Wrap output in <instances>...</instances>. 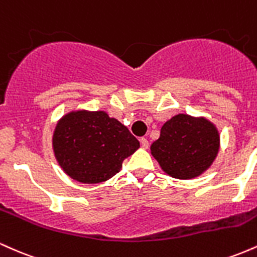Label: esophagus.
Segmentation results:
<instances>
[{"mask_svg": "<svg viewBox=\"0 0 257 257\" xmlns=\"http://www.w3.org/2000/svg\"><path fill=\"white\" fill-rule=\"evenodd\" d=\"M140 143H141V146H143V149H147V147H149V141H147V139L141 138Z\"/></svg>", "mask_w": 257, "mask_h": 257, "instance_id": "34e87169", "label": "esophagus"}]
</instances>
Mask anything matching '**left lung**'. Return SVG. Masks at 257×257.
<instances>
[{
  "mask_svg": "<svg viewBox=\"0 0 257 257\" xmlns=\"http://www.w3.org/2000/svg\"><path fill=\"white\" fill-rule=\"evenodd\" d=\"M220 150L219 131L204 117L179 113L164 123L151 155L162 170L175 179L188 180L206 172Z\"/></svg>",
  "mask_w": 257,
  "mask_h": 257,
  "instance_id": "left-lung-1",
  "label": "left lung"
}]
</instances>
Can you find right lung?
Returning a JSON list of instances; mask_svg holds the SVG:
<instances>
[{"instance_id": "1", "label": "right lung", "mask_w": 257, "mask_h": 257, "mask_svg": "<svg viewBox=\"0 0 257 257\" xmlns=\"http://www.w3.org/2000/svg\"><path fill=\"white\" fill-rule=\"evenodd\" d=\"M52 145L66 175L82 184H99L116 175L140 143L105 111L76 110L58 120Z\"/></svg>"}]
</instances>
